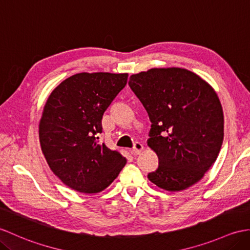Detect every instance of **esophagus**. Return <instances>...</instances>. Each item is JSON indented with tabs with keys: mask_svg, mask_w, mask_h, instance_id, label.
<instances>
[{
	"mask_svg": "<svg viewBox=\"0 0 250 250\" xmlns=\"http://www.w3.org/2000/svg\"><path fill=\"white\" fill-rule=\"evenodd\" d=\"M143 150H144L143 144L139 143V142H136V143L134 144V147H133V149H132V153L137 155V154L141 153V152L143 151Z\"/></svg>",
	"mask_w": 250,
	"mask_h": 250,
	"instance_id": "1",
	"label": "esophagus"
}]
</instances>
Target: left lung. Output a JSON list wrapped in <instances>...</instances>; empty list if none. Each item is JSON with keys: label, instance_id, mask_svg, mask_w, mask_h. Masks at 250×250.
<instances>
[{"label": "left lung", "instance_id": "8db88e82", "mask_svg": "<svg viewBox=\"0 0 250 250\" xmlns=\"http://www.w3.org/2000/svg\"><path fill=\"white\" fill-rule=\"evenodd\" d=\"M129 85L151 121L148 146L159 167L148 179L169 191L187 189L216 161L224 139V113L213 87L183 68H152Z\"/></svg>", "mask_w": 250, "mask_h": 250}]
</instances>
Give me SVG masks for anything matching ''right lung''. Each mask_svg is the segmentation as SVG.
Here are the masks:
<instances>
[{"label":"right lung","instance_id":"add662e5","mask_svg":"<svg viewBox=\"0 0 250 250\" xmlns=\"http://www.w3.org/2000/svg\"><path fill=\"white\" fill-rule=\"evenodd\" d=\"M126 81L127 73H77L62 81L44 104L39 123L42 153L54 175L74 190L100 193L126 163L97 136L104 112Z\"/></svg>","mask_w":250,"mask_h":250}]
</instances>
